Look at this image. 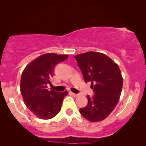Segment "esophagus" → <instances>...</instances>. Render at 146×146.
<instances>
[{"instance_id":"34e87169","label":"esophagus","mask_w":146,"mask_h":146,"mask_svg":"<svg viewBox=\"0 0 146 146\" xmlns=\"http://www.w3.org/2000/svg\"><path fill=\"white\" fill-rule=\"evenodd\" d=\"M71 94L74 97H76V96H78V94H76V93H73V92H71Z\"/></svg>"}]
</instances>
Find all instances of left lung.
Here are the masks:
<instances>
[{"label": "left lung", "instance_id": "1", "mask_svg": "<svg viewBox=\"0 0 146 146\" xmlns=\"http://www.w3.org/2000/svg\"><path fill=\"white\" fill-rule=\"evenodd\" d=\"M85 82H91L94 94L87 96L88 104L80 113L90 121H100L109 115L119 102L123 86L117 64L104 54L87 52L75 56Z\"/></svg>", "mask_w": 146, "mask_h": 146}]
</instances>
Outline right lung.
Listing matches in <instances>:
<instances>
[{
	"mask_svg": "<svg viewBox=\"0 0 146 146\" xmlns=\"http://www.w3.org/2000/svg\"><path fill=\"white\" fill-rule=\"evenodd\" d=\"M68 57V55L45 54L30 63L22 74L21 94L27 107L39 118H52L60 111L64 98L68 92L48 90L47 84H51L57 64Z\"/></svg>",
	"mask_w": 146,
	"mask_h": 146,
	"instance_id": "right-lung-1",
	"label": "right lung"
}]
</instances>
